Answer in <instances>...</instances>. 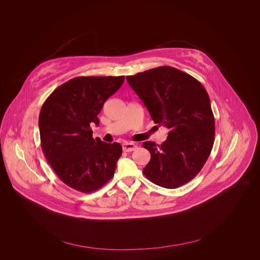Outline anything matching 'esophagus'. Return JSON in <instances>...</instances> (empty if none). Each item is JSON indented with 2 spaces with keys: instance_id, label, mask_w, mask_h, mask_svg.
Masks as SVG:
<instances>
[{
  "instance_id": "34e87169",
  "label": "esophagus",
  "mask_w": 260,
  "mask_h": 260,
  "mask_svg": "<svg viewBox=\"0 0 260 260\" xmlns=\"http://www.w3.org/2000/svg\"><path fill=\"white\" fill-rule=\"evenodd\" d=\"M122 148L124 151H133V150L137 149V146L134 143H124L122 145Z\"/></svg>"
}]
</instances>
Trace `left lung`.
<instances>
[{
	"label": "left lung",
	"instance_id": "1",
	"mask_svg": "<svg viewBox=\"0 0 260 260\" xmlns=\"http://www.w3.org/2000/svg\"><path fill=\"white\" fill-rule=\"evenodd\" d=\"M155 124L169 128L161 145L143 143L150 160L143 169L150 181L176 189L197 176L214 142L210 97L199 81L172 67H159L126 76Z\"/></svg>",
	"mask_w": 260,
	"mask_h": 260
}]
</instances>
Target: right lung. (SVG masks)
<instances>
[{
	"instance_id": "add662e5",
	"label": "right lung",
	"mask_w": 260,
	"mask_h": 260,
	"mask_svg": "<svg viewBox=\"0 0 260 260\" xmlns=\"http://www.w3.org/2000/svg\"><path fill=\"white\" fill-rule=\"evenodd\" d=\"M124 76H82L47 97L39 115L41 147L58 177L72 189L92 192L111 179L122 154L119 143L92 138L91 125Z\"/></svg>"
}]
</instances>
